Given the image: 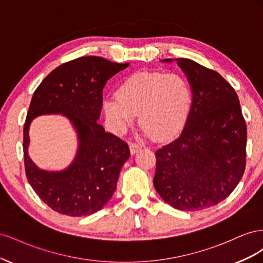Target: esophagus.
Returning a JSON list of instances; mask_svg holds the SVG:
<instances>
[{"mask_svg":"<svg viewBox=\"0 0 263 263\" xmlns=\"http://www.w3.org/2000/svg\"><path fill=\"white\" fill-rule=\"evenodd\" d=\"M129 150H130V154L132 155H135V154L138 153V151L140 150V146L136 145V144H130L129 145Z\"/></svg>","mask_w":263,"mask_h":263,"instance_id":"esophagus-1","label":"esophagus"}]
</instances>
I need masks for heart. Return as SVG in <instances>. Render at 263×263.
Returning a JSON list of instances; mask_svg holds the SVG:
<instances>
[{
  "label": "heart",
  "instance_id": "obj_1",
  "mask_svg": "<svg viewBox=\"0 0 263 263\" xmlns=\"http://www.w3.org/2000/svg\"><path fill=\"white\" fill-rule=\"evenodd\" d=\"M191 106L192 90L180 73L139 72L119 85L116 98L103 101V109L110 130L123 135L139 114L146 137L170 139L183 128Z\"/></svg>",
  "mask_w": 263,
  "mask_h": 263
}]
</instances>
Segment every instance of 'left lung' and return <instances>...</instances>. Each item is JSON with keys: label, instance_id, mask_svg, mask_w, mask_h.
<instances>
[{"label": "left lung", "instance_id": "1", "mask_svg": "<svg viewBox=\"0 0 263 263\" xmlns=\"http://www.w3.org/2000/svg\"><path fill=\"white\" fill-rule=\"evenodd\" d=\"M177 61L192 90V106L180 136L157 150L154 185L180 211H201L224 201L246 166L247 127L233 86L216 71Z\"/></svg>", "mask_w": 263, "mask_h": 263}]
</instances>
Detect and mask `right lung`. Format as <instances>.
Listing matches in <instances>:
<instances>
[{
	"mask_svg": "<svg viewBox=\"0 0 263 263\" xmlns=\"http://www.w3.org/2000/svg\"><path fill=\"white\" fill-rule=\"evenodd\" d=\"M128 66L87 55L55 68L36 89L24 125V162L29 184L54 212L86 216L113 196L130 153L125 141L106 133L98 121L106 82ZM42 115L65 116L77 134V154L62 171L38 168L28 155L30 124Z\"/></svg>",
	"mask_w": 263,
	"mask_h": 263,
	"instance_id": "1",
	"label": "right lung"
}]
</instances>
